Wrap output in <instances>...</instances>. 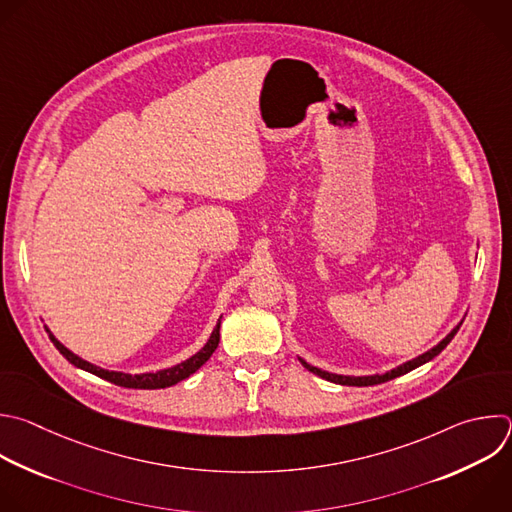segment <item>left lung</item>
<instances>
[{
    "mask_svg": "<svg viewBox=\"0 0 512 512\" xmlns=\"http://www.w3.org/2000/svg\"><path fill=\"white\" fill-rule=\"evenodd\" d=\"M460 325H462V321L442 339V342H438V344H436L434 348H430L428 352H424V354H420V356H416V358H412V360H408V362H404V364L392 368V370L386 372V374H374V376H344V374H333V372H325V370H321V368H315V366L307 364L303 358H299V362H301L303 368L309 370L311 374H315V376H319V378H323V380H327V382L339 384V386H374V384H382V382L394 380V378H398V376H404V374H408V372H412V370L424 366L426 362L434 360V358L452 342V337L456 335V331L460 329Z\"/></svg>",
    "mask_w": 512,
    "mask_h": 512,
    "instance_id": "1",
    "label": "left lung"
}]
</instances>
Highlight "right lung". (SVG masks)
Listing matches in <instances>:
<instances>
[{
  "label": "right lung",
  "instance_id": "1",
  "mask_svg": "<svg viewBox=\"0 0 512 512\" xmlns=\"http://www.w3.org/2000/svg\"><path fill=\"white\" fill-rule=\"evenodd\" d=\"M219 329H221V319H219L217 327L213 329L211 337L207 339V344H205L195 356H191L189 360H185V362H181V364H177V366H173V368H164V370L146 372V374L110 372V370H104V368H100V366H94V364L82 360L80 356H76L74 352H70L62 342H58V337H56L50 329H46V331H48V335H50V339H52V344L58 348V352H60L72 366H76V368H80V370H84V372H90V374H94V376H98V378H102V380H106V382H112V384H116V386H122V388L158 390V388L175 386V384H179L181 380H185V378H189L191 374H195V372L213 356V352L217 350V346H219Z\"/></svg>",
  "mask_w": 512,
  "mask_h": 512
}]
</instances>
